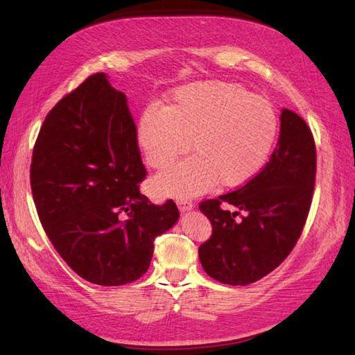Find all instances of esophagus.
Instances as JSON below:
<instances>
[{"mask_svg": "<svg viewBox=\"0 0 355 355\" xmlns=\"http://www.w3.org/2000/svg\"><path fill=\"white\" fill-rule=\"evenodd\" d=\"M178 207L180 211H189L194 209V204H192V201H188V200H180L178 201Z\"/></svg>", "mask_w": 355, "mask_h": 355, "instance_id": "obj_1", "label": "esophagus"}]
</instances>
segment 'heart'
<instances>
[{
    "instance_id": "b5f03b06",
    "label": "heart",
    "mask_w": 355,
    "mask_h": 355,
    "mask_svg": "<svg viewBox=\"0 0 355 355\" xmlns=\"http://www.w3.org/2000/svg\"><path fill=\"white\" fill-rule=\"evenodd\" d=\"M278 116L270 101L227 81L192 83L178 89L164 110L148 108L137 124L136 141L146 164L170 167L191 141V158L157 176L151 189L163 197L187 198L218 182L244 185L270 158Z\"/></svg>"
}]
</instances>
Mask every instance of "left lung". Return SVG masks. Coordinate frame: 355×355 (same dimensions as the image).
<instances>
[{"label": "left lung", "instance_id": "left-lung-1", "mask_svg": "<svg viewBox=\"0 0 355 355\" xmlns=\"http://www.w3.org/2000/svg\"><path fill=\"white\" fill-rule=\"evenodd\" d=\"M315 161L314 137L306 123L283 108L280 137L261 173L240 189L200 204L213 227L210 240L198 249L204 271L231 286H247L274 271L304 230ZM222 203L237 207L245 216L236 218L241 211H223Z\"/></svg>", "mask_w": 355, "mask_h": 355}]
</instances>
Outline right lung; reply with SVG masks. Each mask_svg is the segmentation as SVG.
<instances>
[{"mask_svg": "<svg viewBox=\"0 0 355 355\" xmlns=\"http://www.w3.org/2000/svg\"><path fill=\"white\" fill-rule=\"evenodd\" d=\"M103 72L56 103L31 163V188L47 237L72 270L99 286H123L149 268L154 240L179 220L139 191L146 170L125 96Z\"/></svg>", "mask_w": 355, "mask_h": 355, "instance_id": "add662e5", "label": "right lung"}]
</instances>
